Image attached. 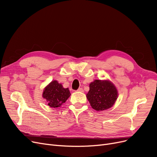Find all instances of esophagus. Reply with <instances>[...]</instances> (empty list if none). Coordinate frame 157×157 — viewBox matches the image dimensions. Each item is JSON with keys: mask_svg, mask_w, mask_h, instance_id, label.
Returning a JSON list of instances; mask_svg holds the SVG:
<instances>
[{"mask_svg": "<svg viewBox=\"0 0 157 157\" xmlns=\"http://www.w3.org/2000/svg\"><path fill=\"white\" fill-rule=\"evenodd\" d=\"M77 92H84V90L82 88H78L77 90Z\"/></svg>", "mask_w": 157, "mask_h": 157, "instance_id": "34e87169", "label": "esophagus"}]
</instances>
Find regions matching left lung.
<instances>
[{"label":"left lung","mask_w":157,"mask_h":157,"mask_svg":"<svg viewBox=\"0 0 157 157\" xmlns=\"http://www.w3.org/2000/svg\"><path fill=\"white\" fill-rule=\"evenodd\" d=\"M116 87L109 80H95L90 84V90L86 98L90 105L98 111L111 108L118 98Z\"/></svg>","instance_id":"obj_1"}]
</instances>
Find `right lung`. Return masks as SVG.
<instances>
[{
	"label": "right lung",
	"mask_w": 157,
	"mask_h": 157,
	"mask_svg": "<svg viewBox=\"0 0 157 157\" xmlns=\"http://www.w3.org/2000/svg\"><path fill=\"white\" fill-rule=\"evenodd\" d=\"M71 96L69 88H64L57 80L52 81L44 89L42 97L52 108L59 107Z\"/></svg>",
	"instance_id": "obj_1"
}]
</instances>
